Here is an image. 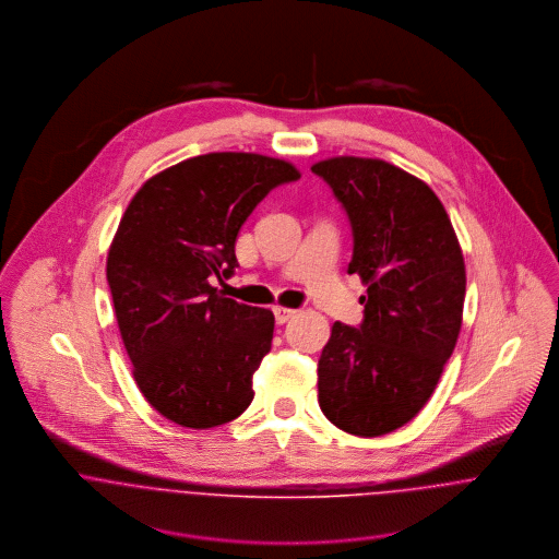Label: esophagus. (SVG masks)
<instances>
[{"label": "esophagus", "mask_w": 559, "mask_h": 559, "mask_svg": "<svg viewBox=\"0 0 559 559\" xmlns=\"http://www.w3.org/2000/svg\"><path fill=\"white\" fill-rule=\"evenodd\" d=\"M273 314H275V320L282 324V322L293 319L297 312H295V310H290V308H284V306H275V308H273Z\"/></svg>", "instance_id": "esophagus-1"}]
</instances>
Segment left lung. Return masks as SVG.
Segmentation results:
<instances>
[{"instance_id":"1","label":"left lung","mask_w":559,"mask_h":559,"mask_svg":"<svg viewBox=\"0 0 559 559\" xmlns=\"http://www.w3.org/2000/svg\"><path fill=\"white\" fill-rule=\"evenodd\" d=\"M353 226L348 273L368 288L359 329L333 322L319 359V404L340 430L381 437L411 421L452 357L465 304V260L435 191L383 159L312 165Z\"/></svg>"}]
</instances>
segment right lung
I'll return each mask as SVG.
<instances>
[{"label": "right lung", "mask_w": 559, "mask_h": 559, "mask_svg": "<svg viewBox=\"0 0 559 559\" xmlns=\"http://www.w3.org/2000/svg\"><path fill=\"white\" fill-rule=\"evenodd\" d=\"M299 176L290 160L209 153L155 174L129 202L107 282L133 379L165 419L213 428L253 400L275 317L224 297L211 280L239 266L237 235L258 202Z\"/></svg>", "instance_id": "add662e5"}]
</instances>
